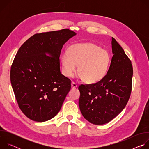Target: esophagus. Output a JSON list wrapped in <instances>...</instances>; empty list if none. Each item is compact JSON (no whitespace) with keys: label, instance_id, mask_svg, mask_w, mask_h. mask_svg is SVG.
I'll use <instances>...</instances> for the list:
<instances>
[{"label":"esophagus","instance_id":"34e87169","mask_svg":"<svg viewBox=\"0 0 149 149\" xmlns=\"http://www.w3.org/2000/svg\"><path fill=\"white\" fill-rule=\"evenodd\" d=\"M71 87H72V88H77V84H76L75 82H72L71 83Z\"/></svg>","mask_w":149,"mask_h":149}]
</instances>
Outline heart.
I'll list each match as a JSON object with an SVG mask.
<instances>
[{
	"instance_id": "heart-1",
	"label": "heart",
	"mask_w": 149,
	"mask_h": 149,
	"mask_svg": "<svg viewBox=\"0 0 149 149\" xmlns=\"http://www.w3.org/2000/svg\"><path fill=\"white\" fill-rule=\"evenodd\" d=\"M110 61L109 52L91 42L73 44L61 56L65 76L72 77L78 65V77L88 84L97 82L105 76Z\"/></svg>"
}]
</instances>
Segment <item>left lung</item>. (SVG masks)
Instances as JSON below:
<instances>
[{"label":"left lung","mask_w":149,"mask_h":149,"mask_svg":"<svg viewBox=\"0 0 149 149\" xmlns=\"http://www.w3.org/2000/svg\"><path fill=\"white\" fill-rule=\"evenodd\" d=\"M111 45L113 56L107 74L96 83L78 87L80 111L85 118L95 125L115 118L124 109L131 94L132 62L113 37Z\"/></svg>","instance_id":"8db88e82"}]
</instances>
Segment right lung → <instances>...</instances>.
Wrapping results in <instances>:
<instances>
[{"label": "right lung", "mask_w": 149, "mask_h": 149, "mask_svg": "<svg viewBox=\"0 0 149 149\" xmlns=\"http://www.w3.org/2000/svg\"><path fill=\"white\" fill-rule=\"evenodd\" d=\"M76 33L63 29L36 33L19 49L10 69L18 105L29 119L44 122L54 117L71 90V80L60 71L63 45Z\"/></svg>", "instance_id": "1"}]
</instances>
